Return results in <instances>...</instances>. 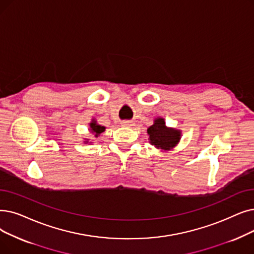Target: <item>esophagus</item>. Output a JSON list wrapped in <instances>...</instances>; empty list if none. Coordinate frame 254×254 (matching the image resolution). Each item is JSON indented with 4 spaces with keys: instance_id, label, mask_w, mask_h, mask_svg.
Listing matches in <instances>:
<instances>
[{
    "instance_id": "34e87169",
    "label": "esophagus",
    "mask_w": 254,
    "mask_h": 254,
    "mask_svg": "<svg viewBox=\"0 0 254 254\" xmlns=\"http://www.w3.org/2000/svg\"><path fill=\"white\" fill-rule=\"evenodd\" d=\"M121 126L123 127H131L133 126V124H131V121H128V120H125L121 123Z\"/></svg>"
}]
</instances>
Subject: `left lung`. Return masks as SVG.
<instances>
[{"instance_id":"1","label":"left lung","mask_w":254,"mask_h":254,"mask_svg":"<svg viewBox=\"0 0 254 254\" xmlns=\"http://www.w3.org/2000/svg\"><path fill=\"white\" fill-rule=\"evenodd\" d=\"M147 134L151 144L164 150L175 146L181 138V131L166 127L163 118L154 120V124L147 128Z\"/></svg>"}]
</instances>
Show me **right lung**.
<instances>
[{
    "label": "right lung",
    "mask_w": 254,
    "mask_h": 254,
    "mask_svg": "<svg viewBox=\"0 0 254 254\" xmlns=\"http://www.w3.org/2000/svg\"><path fill=\"white\" fill-rule=\"evenodd\" d=\"M90 127H91L92 133L95 134V137H97L98 135L102 134L103 131L105 130V127H102V126H100V125H97V124L95 123V121H93V123L90 124Z\"/></svg>",
    "instance_id": "obj_1"
}]
</instances>
